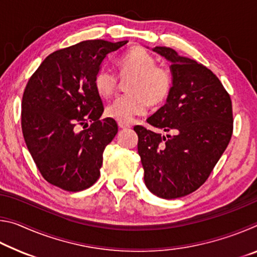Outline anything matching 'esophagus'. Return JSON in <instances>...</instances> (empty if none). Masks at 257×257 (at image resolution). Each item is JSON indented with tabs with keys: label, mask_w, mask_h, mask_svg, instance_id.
<instances>
[{
	"label": "esophagus",
	"mask_w": 257,
	"mask_h": 257,
	"mask_svg": "<svg viewBox=\"0 0 257 257\" xmlns=\"http://www.w3.org/2000/svg\"><path fill=\"white\" fill-rule=\"evenodd\" d=\"M118 125H119V128H121V129L130 128V124H129V123H124V122H119Z\"/></svg>",
	"instance_id": "obj_1"
}]
</instances>
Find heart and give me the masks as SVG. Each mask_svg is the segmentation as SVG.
<instances>
[{
    "mask_svg": "<svg viewBox=\"0 0 257 257\" xmlns=\"http://www.w3.org/2000/svg\"><path fill=\"white\" fill-rule=\"evenodd\" d=\"M120 76L130 77L128 94L115 98L105 108V115L119 122L129 123L135 116L147 111L149 102L153 105L167 98L172 85L171 73L156 64V59L142 47L129 51L118 61ZM118 76L110 68L101 67L94 76L93 84L99 96L108 98L118 88Z\"/></svg>",
    "mask_w": 257,
    "mask_h": 257,
    "instance_id": "1",
    "label": "heart"
}]
</instances>
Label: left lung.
<instances>
[{
    "mask_svg": "<svg viewBox=\"0 0 257 257\" xmlns=\"http://www.w3.org/2000/svg\"><path fill=\"white\" fill-rule=\"evenodd\" d=\"M170 61L172 87L167 102L147 123L175 135L135 125L147 188L173 199L198 189L227 149L233 129L231 99L210 69L175 50L156 46Z\"/></svg>",
    "mask_w": 257,
    "mask_h": 257,
    "instance_id": "left-lung-1",
    "label": "left lung"
}]
</instances>
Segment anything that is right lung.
Instances as JSON below:
<instances>
[{"mask_svg":"<svg viewBox=\"0 0 257 257\" xmlns=\"http://www.w3.org/2000/svg\"><path fill=\"white\" fill-rule=\"evenodd\" d=\"M127 43L84 41L55 51L27 82L21 103L26 145L43 178L61 189L84 190L99 178L118 124L99 119L104 107L93 80L107 54ZM78 125L87 128L79 132Z\"/></svg>","mask_w":257,"mask_h":257,"instance_id":"right-lung-1","label":"right lung"}]
</instances>
